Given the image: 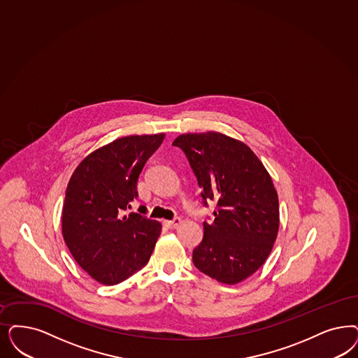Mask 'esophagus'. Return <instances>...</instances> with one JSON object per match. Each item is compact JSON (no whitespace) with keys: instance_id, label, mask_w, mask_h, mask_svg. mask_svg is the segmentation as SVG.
Masks as SVG:
<instances>
[{"instance_id":"1","label":"esophagus","mask_w":358,"mask_h":358,"mask_svg":"<svg viewBox=\"0 0 358 358\" xmlns=\"http://www.w3.org/2000/svg\"><path fill=\"white\" fill-rule=\"evenodd\" d=\"M181 218H174L173 221H164V224L168 227V229H176L177 226L181 224Z\"/></svg>"}]
</instances>
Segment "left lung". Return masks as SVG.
I'll return each instance as SVG.
<instances>
[{
	"instance_id": "1",
	"label": "left lung",
	"mask_w": 358,
	"mask_h": 358,
	"mask_svg": "<svg viewBox=\"0 0 358 358\" xmlns=\"http://www.w3.org/2000/svg\"><path fill=\"white\" fill-rule=\"evenodd\" d=\"M173 145L185 152L203 203L217 202L214 222H203L193 251L194 266L220 283L246 280L268 258L279 231L270 173L245 143L221 132L184 134Z\"/></svg>"
}]
</instances>
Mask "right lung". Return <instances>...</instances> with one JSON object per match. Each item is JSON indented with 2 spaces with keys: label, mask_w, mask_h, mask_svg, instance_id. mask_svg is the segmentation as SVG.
I'll return each instance as SVG.
<instances>
[{
  "label": "right lung",
  "mask_w": 358,
  "mask_h": 358,
  "mask_svg": "<svg viewBox=\"0 0 358 358\" xmlns=\"http://www.w3.org/2000/svg\"><path fill=\"white\" fill-rule=\"evenodd\" d=\"M165 134L125 136L91 152L66 189L62 234L76 263L99 283H122L155 250L161 223L124 211L137 198V180Z\"/></svg>",
  "instance_id": "right-lung-1"
}]
</instances>
